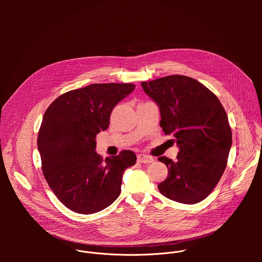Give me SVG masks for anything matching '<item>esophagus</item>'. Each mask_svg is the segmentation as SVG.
<instances>
[{"label":"esophagus","instance_id":"34e87169","mask_svg":"<svg viewBox=\"0 0 262 262\" xmlns=\"http://www.w3.org/2000/svg\"><path fill=\"white\" fill-rule=\"evenodd\" d=\"M137 161H138L139 163H142V164H150V163H152L155 160H154V158H151V157H148V156H145V155H139V156L137 157Z\"/></svg>","mask_w":262,"mask_h":262}]
</instances>
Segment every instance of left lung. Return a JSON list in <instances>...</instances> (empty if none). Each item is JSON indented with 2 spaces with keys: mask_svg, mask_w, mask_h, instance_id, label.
<instances>
[{
  "mask_svg": "<svg viewBox=\"0 0 262 262\" xmlns=\"http://www.w3.org/2000/svg\"><path fill=\"white\" fill-rule=\"evenodd\" d=\"M141 85L160 107L164 133L179 147L176 161L159 158L168 168L160 192L184 204L202 201L227 166L232 134L225 110L209 89L189 77L169 76Z\"/></svg>",
  "mask_w": 262,
  "mask_h": 262,
  "instance_id": "obj_1",
  "label": "left lung"
}]
</instances>
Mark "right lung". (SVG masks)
<instances>
[{"label": "right lung", "instance_id": "add662e5", "mask_svg": "<svg viewBox=\"0 0 262 262\" xmlns=\"http://www.w3.org/2000/svg\"><path fill=\"white\" fill-rule=\"evenodd\" d=\"M135 87L92 84L60 95L47 108L37 146L50 188L67 208L90 214L119 197L123 173L137 157L123 150L103 160L95 151V138L108 127L114 106Z\"/></svg>", "mask_w": 262, "mask_h": 262}]
</instances>
